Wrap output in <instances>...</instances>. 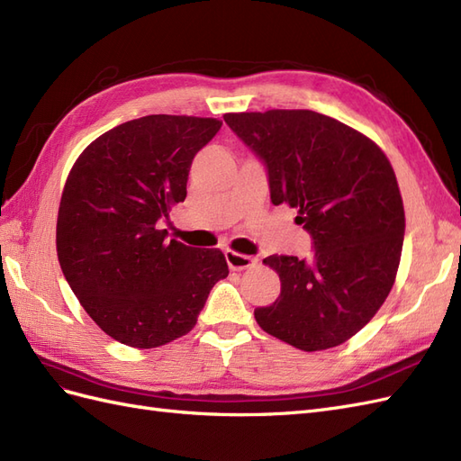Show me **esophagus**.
<instances>
[{"label": "esophagus", "instance_id": "obj_1", "mask_svg": "<svg viewBox=\"0 0 461 461\" xmlns=\"http://www.w3.org/2000/svg\"><path fill=\"white\" fill-rule=\"evenodd\" d=\"M225 258H227L229 267H230L232 271L252 269L254 265L258 263V259H256V258H252V256H244V254H239V252H232V249H227V252H225Z\"/></svg>", "mask_w": 461, "mask_h": 461}]
</instances>
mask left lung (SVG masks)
<instances>
[{
  "label": "left lung",
  "mask_w": 461,
  "mask_h": 461,
  "mask_svg": "<svg viewBox=\"0 0 461 461\" xmlns=\"http://www.w3.org/2000/svg\"><path fill=\"white\" fill-rule=\"evenodd\" d=\"M265 161L271 202L296 207L312 234L310 261L269 256L281 294L256 308L258 325L303 352L364 329L396 281L406 215L393 165L369 136L310 109L225 113Z\"/></svg>",
  "instance_id": "obj_1"
}]
</instances>
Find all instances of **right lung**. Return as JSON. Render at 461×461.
Returning <instances> with one entry per match:
<instances>
[{"mask_svg": "<svg viewBox=\"0 0 461 461\" xmlns=\"http://www.w3.org/2000/svg\"><path fill=\"white\" fill-rule=\"evenodd\" d=\"M221 121L148 115L122 122L75 161L58 213V258L82 308L111 339L158 348L196 325L229 275L221 249L165 240L158 221L185 202L190 165Z\"/></svg>", "mask_w": 461, "mask_h": 461, "instance_id": "right-lung-1", "label": "right lung"}]
</instances>
